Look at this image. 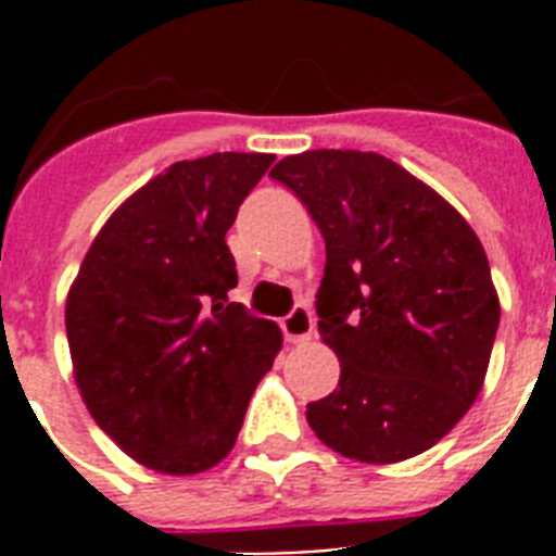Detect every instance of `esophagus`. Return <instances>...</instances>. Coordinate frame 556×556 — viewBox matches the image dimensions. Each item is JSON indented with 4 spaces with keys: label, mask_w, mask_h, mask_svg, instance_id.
Listing matches in <instances>:
<instances>
[{
    "label": "esophagus",
    "mask_w": 556,
    "mask_h": 556,
    "mask_svg": "<svg viewBox=\"0 0 556 556\" xmlns=\"http://www.w3.org/2000/svg\"><path fill=\"white\" fill-rule=\"evenodd\" d=\"M281 331L289 342H303V339L312 337L314 317H312V312H308V306L298 303V306H294L292 312H289L287 317L281 320Z\"/></svg>",
    "instance_id": "1"
}]
</instances>
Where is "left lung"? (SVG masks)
Listing matches in <instances>:
<instances>
[{"mask_svg":"<svg viewBox=\"0 0 556 556\" xmlns=\"http://www.w3.org/2000/svg\"><path fill=\"white\" fill-rule=\"evenodd\" d=\"M326 239L317 328L339 384L308 426L348 459L387 465L443 440L490 365L501 308L479 236L404 166L358 150L275 164Z\"/></svg>","mask_w":556,"mask_h":556,"instance_id":"obj_1","label":"left lung"}]
</instances>
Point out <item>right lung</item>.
Returning <instances> with one entry per match:
<instances>
[{
    "label": "right lung",
    "mask_w": 556,
    "mask_h": 556,
    "mask_svg": "<svg viewBox=\"0 0 556 556\" xmlns=\"http://www.w3.org/2000/svg\"><path fill=\"white\" fill-rule=\"evenodd\" d=\"M275 155L178 161L119 205L66 301V337L88 412L127 456L172 476L233 448L281 331L230 303L225 233Z\"/></svg>",
    "instance_id": "add662e5"
}]
</instances>
